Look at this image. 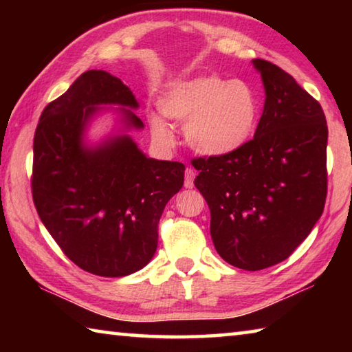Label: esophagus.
<instances>
[{
	"label": "esophagus",
	"instance_id": "obj_1",
	"mask_svg": "<svg viewBox=\"0 0 352 352\" xmlns=\"http://www.w3.org/2000/svg\"><path fill=\"white\" fill-rule=\"evenodd\" d=\"M194 178H195L194 169L188 168L186 170H184V188L192 189L194 188Z\"/></svg>",
	"mask_w": 352,
	"mask_h": 352
}]
</instances>
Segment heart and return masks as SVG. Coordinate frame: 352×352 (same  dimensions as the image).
Here are the masks:
<instances>
[{
  "instance_id": "heart-1",
  "label": "heart",
  "mask_w": 352,
  "mask_h": 352,
  "mask_svg": "<svg viewBox=\"0 0 352 352\" xmlns=\"http://www.w3.org/2000/svg\"><path fill=\"white\" fill-rule=\"evenodd\" d=\"M158 105L165 118L184 124L188 144L206 157H223L241 148L258 126L261 111L258 93L248 82L217 74L172 82ZM162 117L148 116L152 133L172 142L174 132Z\"/></svg>"
}]
</instances>
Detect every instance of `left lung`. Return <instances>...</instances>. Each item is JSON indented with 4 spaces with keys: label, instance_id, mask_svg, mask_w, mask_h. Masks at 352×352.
Returning a JSON list of instances; mask_svg holds the SVG:
<instances>
[{
    "label": "left lung",
    "instance_id": "1",
    "mask_svg": "<svg viewBox=\"0 0 352 352\" xmlns=\"http://www.w3.org/2000/svg\"><path fill=\"white\" fill-rule=\"evenodd\" d=\"M253 67L265 90L254 138L233 153L192 162L214 247L250 272L295 252L323 214L327 192L323 109L276 65L254 58Z\"/></svg>",
    "mask_w": 352,
    "mask_h": 352
}]
</instances>
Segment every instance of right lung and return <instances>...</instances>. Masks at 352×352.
I'll list each match as a JSON object with an SVG mask.
<instances>
[{
	"mask_svg": "<svg viewBox=\"0 0 352 352\" xmlns=\"http://www.w3.org/2000/svg\"><path fill=\"white\" fill-rule=\"evenodd\" d=\"M105 106L118 107L120 127L90 145L86 130ZM138 107L119 77L91 69L45 107L35 130L40 220L76 265L98 276H127L151 262L160 217L183 186V163L148 158L127 133L144 129Z\"/></svg>",
	"mask_w": 352,
	"mask_h": 352,
	"instance_id": "add662e5",
	"label": "right lung"
}]
</instances>
